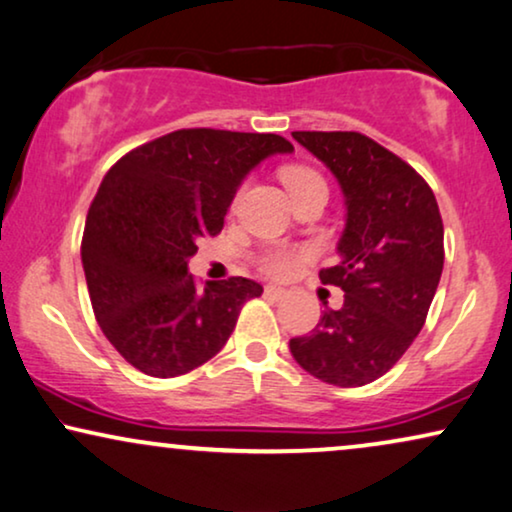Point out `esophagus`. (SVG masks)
I'll return each instance as SVG.
<instances>
[{"label":"esophagus","mask_w":512,"mask_h":512,"mask_svg":"<svg viewBox=\"0 0 512 512\" xmlns=\"http://www.w3.org/2000/svg\"><path fill=\"white\" fill-rule=\"evenodd\" d=\"M264 292H267L269 297H276V299H281V297L288 295V290L281 288V285H267V288H264Z\"/></svg>","instance_id":"34e87169"}]
</instances>
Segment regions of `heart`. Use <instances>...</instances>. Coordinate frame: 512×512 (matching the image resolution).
I'll use <instances>...</instances> for the list:
<instances>
[{"mask_svg": "<svg viewBox=\"0 0 512 512\" xmlns=\"http://www.w3.org/2000/svg\"><path fill=\"white\" fill-rule=\"evenodd\" d=\"M281 177H283V185L288 187V192L292 196L304 192V189L309 187L325 185V180L320 177V173L306 166H285L281 170ZM238 196H241V189H238L236 199ZM302 257H304V250L292 248V245H271V248L262 252L257 262H260V269L267 271L269 276L285 278L297 269V264L302 262Z\"/></svg>", "mask_w": 512, "mask_h": 512, "instance_id": "heart-1", "label": "heart"}]
</instances>
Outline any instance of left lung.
<instances>
[{"mask_svg": "<svg viewBox=\"0 0 512 512\" xmlns=\"http://www.w3.org/2000/svg\"><path fill=\"white\" fill-rule=\"evenodd\" d=\"M299 145L335 173L346 196L342 260L320 269L344 290L290 353L313 377L365 386L403 358L426 323L445 262V229L428 182L410 163L356 131H295Z\"/></svg>", "mask_w": 512, "mask_h": 512, "instance_id": "8db88e82", "label": "left lung"}]
</instances>
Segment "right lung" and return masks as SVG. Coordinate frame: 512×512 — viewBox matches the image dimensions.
<instances>
[{"instance_id":"add662e5","label":"right lung","mask_w":512,"mask_h":512,"mask_svg":"<svg viewBox=\"0 0 512 512\" xmlns=\"http://www.w3.org/2000/svg\"><path fill=\"white\" fill-rule=\"evenodd\" d=\"M274 133L182 128L121 156L88 208L81 262L100 330L149 377L208 363L262 285L243 276L199 288L187 271L201 236H217L238 185L271 154Z\"/></svg>"}]
</instances>
